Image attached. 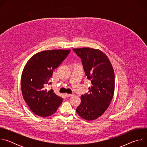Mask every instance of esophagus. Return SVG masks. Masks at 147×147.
<instances>
[{"mask_svg":"<svg viewBox=\"0 0 147 147\" xmlns=\"http://www.w3.org/2000/svg\"><path fill=\"white\" fill-rule=\"evenodd\" d=\"M73 95V94H67L66 93L65 94V96H67V97H70V96H71Z\"/></svg>","mask_w":147,"mask_h":147,"instance_id":"34e87169","label":"esophagus"}]
</instances>
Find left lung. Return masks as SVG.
Returning a JSON list of instances; mask_svg holds the SVG:
<instances>
[{"instance_id": "1", "label": "left lung", "mask_w": 147, "mask_h": 147, "mask_svg": "<svg viewBox=\"0 0 147 147\" xmlns=\"http://www.w3.org/2000/svg\"><path fill=\"white\" fill-rule=\"evenodd\" d=\"M81 59L87 78L91 80L89 94L81 95L77 114L86 120H94L108 108L115 91V73L111 63L99 49L91 48H74Z\"/></svg>"}]
</instances>
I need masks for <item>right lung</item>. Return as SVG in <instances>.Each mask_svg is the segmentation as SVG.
Instances as JSON below:
<instances>
[{"instance_id": "add662e5", "label": "right lung", "mask_w": 147, "mask_h": 147, "mask_svg": "<svg viewBox=\"0 0 147 147\" xmlns=\"http://www.w3.org/2000/svg\"><path fill=\"white\" fill-rule=\"evenodd\" d=\"M70 49L42 51L33 55L23 70L21 87L23 96L31 111L35 115L46 117L55 113L63 98L51 89H47L53 70L67 56Z\"/></svg>"}]
</instances>
